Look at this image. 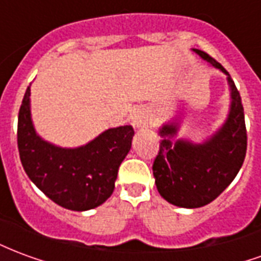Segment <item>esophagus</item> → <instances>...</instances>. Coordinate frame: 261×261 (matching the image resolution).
Masks as SVG:
<instances>
[{
    "label": "esophagus",
    "mask_w": 261,
    "mask_h": 261,
    "mask_svg": "<svg viewBox=\"0 0 261 261\" xmlns=\"http://www.w3.org/2000/svg\"><path fill=\"white\" fill-rule=\"evenodd\" d=\"M133 124L138 127V128H145V127H148V114L144 109H138L136 113H134Z\"/></svg>",
    "instance_id": "obj_1"
}]
</instances>
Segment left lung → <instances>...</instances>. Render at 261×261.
Returning a JSON list of instances; mask_svg holds the SVG:
<instances>
[{
  "label": "left lung",
  "mask_w": 261,
  "mask_h": 261,
  "mask_svg": "<svg viewBox=\"0 0 261 261\" xmlns=\"http://www.w3.org/2000/svg\"><path fill=\"white\" fill-rule=\"evenodd\" d=\"M194 51L228 75L232 103L222 128L200 145L185 140H177L172 145L177 123L165 124L159 130L164 140L159 142L152 165L155 185L166 201L183 208H198L214 201L235 179L247 148L245 113L238 88L217 60L198 48Z\"/></svg>",
  "instance_id": "1"
}]
</instances>
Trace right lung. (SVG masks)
<instances>
[{"instance_id":"obj_1","label":"right lung","mask_w":261,"mask_h":261,"mask_svg":"<svg viewBox=\"0 0 261 261\" xmlns=\"http://www.w3.org/2000/svg\"><path fill=\"white\" fill-rule=\"evenodd\" d=\"M28 86L18 116V149L26 175L61 207L86 211L112 196L120 164L131 148V125L109 128L93 141L74 149L43 141L31 119Z\"/></svg>"}]
</instances>
